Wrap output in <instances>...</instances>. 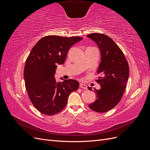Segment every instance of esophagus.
I'll use <instances>...</instances> for the list:
<instances>
[{
    "label": "esophagus",
    "mask_w": 150,
    "mask_h": 150,
    "mask_svg": "<svg viewBox=\"0 0 150 150\" xmlns=\"http://www.w3.org/2000/svg\"><path fill=\"white\" fill-rule=\"evenodd\" d=\"M79 87H80L81 88L84 89H87V88H88L87 86H86V84H83V83H80V84H79Z\"/></svg>",
    "instance_id": "obj_1"
}]
</instances>
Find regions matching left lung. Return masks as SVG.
<instances>
[{
	"mask_svg": "<svg viewBox=\"0 0 150 150\" xmlns=\"http://www.w3.org/2000/svg\"><path fill=\"white\" fill-rule=\"evenodd\" d=\"M87 37L97 44L101 59L96 80L101 88L94 89L97 99L89 107L96 112H105L115 108L122 97L129 77L128 63L121 49L109 36L93 33ZM88 89L92 91L91 88Z\"/></svg>",
	"mask_w": 150,
	"mask_h": 150,
	"instance_id": "left-lung-1",
	"label": "left lung"
}]
</instances>
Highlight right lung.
<instances>
[{
  "instance_id": "right-lung-1",
  "label": "right lung",
  "mask_w": 150,
  "mask_h": 150,
  "mask_svg": "<svg viewBox=\"0 0 150 150\" xmlns=\"http://www.w3.org/2000/svg\"><path fill=\"white\" fill-rule=\"evenodd\" d=\"M81 37L48 35L40 39L27 58L24 71L25 85L30 101L46 115L57 114L66 105L68 97L78 89L74 79L57 83L54 78L57 64H63L70 47Z\"/></svg>"
}]
</instances>
